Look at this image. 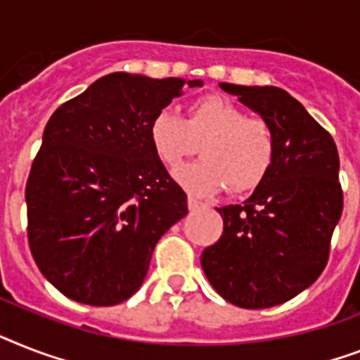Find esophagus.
I'll return each instance as SVG.
<instances>
[{
    "instance_id": "34e87169",
    "label": "esophagus",
    "mask_w": 360,
    "mask_h": 360,
    "mask_svg": "<svg viewBox=\"0 0 360 360\" xmlns=\"http://www.w3.org/2000/svg\"><path fill=\"white\" fill-rule=\"evenodd\" d=\"M186 203H188L190 210H198V209H201V207H205L203 203H201V201L194 200V198H188V201H186Z\"/></svg>"
}]
</instances>
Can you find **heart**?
<instances>
[{"label":"heart","mask_w":360,"mask_h":360,"mask_svg":"<svg viewBox=\"0 0 360 360\" xmlns=\"http://www.w3.org/2000/svg\"><path fill=\"white\" fill-rule=\"evenodd\" d=\"M155 153L170 170L179 168L201 146V162L175 172V181L192 195L255 188L270 172L276 134L270 122L246 116L244 109L218 94L198 98L186 120L165 109L150 125Z\"/></svg>","instance_id":"b5f03b06"}]
</instances>
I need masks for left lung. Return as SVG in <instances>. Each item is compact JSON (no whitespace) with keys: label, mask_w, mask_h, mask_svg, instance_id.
Returning a JSON list of instances; mask_svg holds the SVG:
<instances>
[{"label":"left lung","mask_w":360,"mask_h":360,"mask_svg":"<svg viewBox=\"0 0 360 360\" xmlns=\"http://www.w3.org/2000/svg\"><path fill=\"white\" fill-rule=\"evenodd\" d=\"M220 89L270 122L276 155L246 201L218 209L224 235L201 253V266L224 300L268 309L309 288L326 268L344 205L338 151L286 90L231 83Z\"/></svg>","instance_id":"1"}]
</instances>
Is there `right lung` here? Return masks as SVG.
Here are the masks:
<instances>
[{
  "label": "right lung",
  "instance_id": "add662e5",
  "mask_svg": "<svg viewBox=\"0 0 360 360\" xmlns=\"http://www.w3.org/2000/svg\"><path fill=\"white\" fill-rule=\"evenodd\" d=\"M203 81L114 72L49 118L25 186L29 248L74 302L109 307L144 283L157 242L188 212L150 140L155 114Z\"/></svg>",
  "mask_w": 360,
  "mask_h": 360
}]
</instances>
